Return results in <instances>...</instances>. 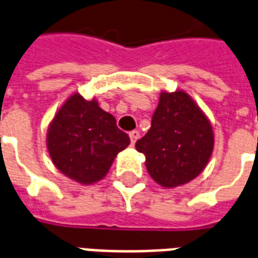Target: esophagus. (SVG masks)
Here are the masks:
<instances>
[{"instance_id": "34e87169", "label": "esophagus", "mask_w": 258, "mask_h": 258, "mask_svg": "<svg viewBox=\"0 0 258 258\" xmlns=\"http://www.w3.org/2000/svg\"><path fill=\"white\" fill-rule=\"evenodd\" d=\"M138 138H139V133L138 131H131L130 133V139H131V145H135V142L138 141Z\"/></svg>"}]
</instances>
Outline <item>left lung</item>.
Returning <instances> with one entry per match:
<instances>
[{"label":"left lung","instance_id":"left-lung-1","mask_svg":"<svg viewBox=\"0 0 258 258\" xmlns=\"http://www.w3.org/2000/svg\"><path fill=\"white\" fill-rule=\"evenodd\" d=\"M135 147L151 178L165 188L184 185L203 172L214 150L207 116L184 90L161 92L151 127Z\"/></svg>","mask_w":258,"mask_h":258}]
</instances>
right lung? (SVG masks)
Here are the masks:
<instances>
[{"mask_svg":"<svg viewBox=\"0 0 258 258\" xmlns=\"http://www.w3.org/2000/svg\"><path fill=\"white\" fill-rule=\"evenodd\" d=\"M130 145L116 119L96 100L74 93L59 108L47 131V149L60 173L80 184L105 177L115 157Z\"/></svg>","mask_w":258,"mask_h":258,"instance_id":"obj_1","label":"right lung"}]
</instances>
